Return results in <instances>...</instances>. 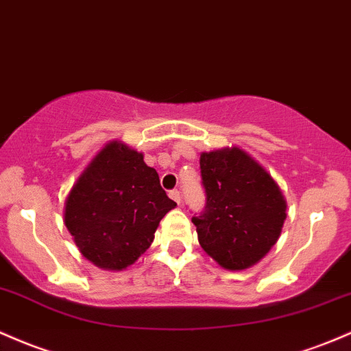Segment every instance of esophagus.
<instances>
[{
    "mask_svg": "<svg viewBox=\"0 0 351 351\" xmlns=\"http://www.w3.org/2000/svg\"><path fill=\"white\" fill-rule=\"evenodd\" d=\"M169 198L175 199L176 203H180V191L178 190H171V191H169Z\"/></svg>",
    "mask_w": 351,
    "mask_h": 351,
    "instance_id": "esophagus-1",
    "label": "esophagus"
}]
</instances>
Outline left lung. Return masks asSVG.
<instances>
[{"instance_id":"1","label":"left lung","mask_w":351,"mask_h":351,"mask_svg":"<svg viewBox=\"0 0 351 351\" xmlns=\"http://www.w3.org/2000/svg\"><path fill=\"white\" fill-rule=\"evenodd\" d=\"M206 203L191 218L202 248L223 268L258 263L282 233L287 218L278 184L240 148L199 156Z\"/></svg>"}]
</instances>
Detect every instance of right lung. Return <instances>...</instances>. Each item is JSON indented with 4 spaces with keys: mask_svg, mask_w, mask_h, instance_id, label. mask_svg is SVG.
Masks as SVG:
<instances>
[{
    "mask_svg": "<svg viewBox=\"0 0 351 351\" xmlns=\"http://www.w3.org/2000/svg\"><path fill=\"white\" fill-rule=\"evenodd\" d=\"M175 206L143 155L113 141L73 186L64 225L84 258L121 269L149 248L161 218Z\"/></svg>",
    "mask_w": 351,
    "mask_h": 351,
    "instance_id": "add662e5",
    "label": "right lung"
}]
</instances>
